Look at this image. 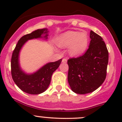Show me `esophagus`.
Returning <instances> with one entry per match:
<instances>
[{
  "label": "esophagus",
  "instance_id": "34e87169",
  "mask_svg": "<svg viewBox=\"0 0 122 122\" xmlns=\"http://www.w3.org/2000/svg\"><path fill=\"white\" fill-rule=\"evenodd\" d=\"M62 62H64V63H66L67 62V60L66 58H63L62 60Z\"/></svg>",
  "mask_w": 122,
  "mask_h": 122
}]
</instances>
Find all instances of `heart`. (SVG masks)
<instances>
[{
	"mask_svg": "<svg viewBox=\"0 0 122 122\" xmlns=\"http://www.w3.org/2000/svg\"><path fill=\"white\" fill-rule=\"evenodd\" d=\"M57 46L68 47V53L72 57L81 56L86 51L89 45V37L86 32L73 30L66 31L56 38Z\"/></svg>",
	"mask_w": 122,
	"mask_h": 122,
	"instance_id": "1",
	"label": "heart"
}]
</instances>
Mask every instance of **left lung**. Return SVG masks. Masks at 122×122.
Segmentation results:
<instances>
[{
    "instance_id": "left-lung-1",
    "label": "left lung",
    "mask_w": 122,
    "mask_h": 122,
    "mask_svg": "<svg viewBox=\"0 0 122 122\" xmlns=\"http://www.w3.org/2000/svg\"><path fill=\"white\" fill-rule=\"evenodd\" d=\"M89 49L82 56L68 60V81L74 93H92L103 83L107 76L108 51L103 39L93 30Z\"/></svg>"
}]
</instances>
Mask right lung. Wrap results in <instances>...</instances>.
Returning <instances> with one entry per match:
<instances>
[{
	"mask_svg": "<svg viewBox=\"0 0 122 122\" xmlns=\"http://www.w3.org/2000/svg\"><path fill=\"white\" fill-rule=\"evenodd\" d=\"M48 29H39L25 35L18 41L12 54L11 61V75L16 85L25 93L39 94L47 89L51 76L60 66L62 59L55 62H48L33 73H26L21 67L20 54L24 45L29 40L43 39L47 40Z\"/></svg>",
	"mask_w": 122,
	"mask_h": 122,
	"instance_id": "right-lung-1",
	"label": "right lung"
}]
</instances>
